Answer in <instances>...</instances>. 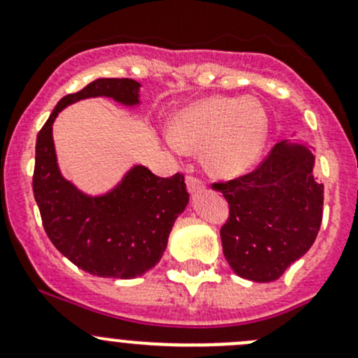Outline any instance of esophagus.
<instances>
[{"label":"esophagus","instance_id":"1","mask_svg":"<svg viewBox=\"0 0 358 358\" xmlns=\"http://www.w3.org/2000/svg\"><path fill=\"white\" fill-rule=\"evenodd\" d=\"M187 189H189V192L196 194L204 189V183H202V180L197 178V176L187 175Z\"/></svg>","mask_w":358,"mask_h":358}]
</instances>
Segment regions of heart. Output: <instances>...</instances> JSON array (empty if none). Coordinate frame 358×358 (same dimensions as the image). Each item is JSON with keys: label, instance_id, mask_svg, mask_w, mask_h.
Segmentation results:
<instances>
[{"label": "heart", "instance_id": "b5f03b06", "mask_svg": "<svg viewBox=\"0 0 358 358\" xmlns=\"http://www.w3.org/2000/svg\"><path fill=\"white\" fill-rule=\"evenodd\" d=\"M268 115L255 96H211L180 112L169 145L178 152L204 149V164L218 176L252 168L265 147Z\"/></svg>", "mask_w": 358, "mask_h": 358}]
</instances>
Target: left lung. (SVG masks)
<instances>
[{"label":"left lung","instance_id":"1","mask_svg":"<svg viewBox=\"0 0 358 358\" xmlns=\"http://www.w3.org/2000/svg\"><path fill=\"white\" fill-rule=\"evenodd\" d=\"M313 169L312 149L280 142L252 171L211 183L229 202L220 236L237 275L272 282L312 248L324 206V185Z\"/></svg>","mask_w":358,"mask_h":358}]
</instances>
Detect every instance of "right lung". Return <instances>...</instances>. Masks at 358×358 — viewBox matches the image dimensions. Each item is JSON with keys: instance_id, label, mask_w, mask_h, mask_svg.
Instances as JSON below:
<instances>
[{"instance_id": "obj_1", "label": "right lung", "mask_w": 358, "mask_h": 358, "mask_svg": "<svg viewBox=\"0 0 358 358\" xmlns=\"http://www.w3.org/2000/svg\"><path fill=\"white\" fill-rule=\"evenodd\" d=\"M138 88L135 79H96L64 96L36 138L32 190L46 236L76 266L99 277L135 279L157 265L189 202L185 178L182 173L161 178L135 166L107 196H85L60 175L52 124L64 107L90 96L138 103Z\"/></svg>"}]
</instances>
